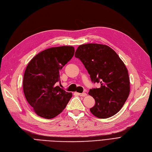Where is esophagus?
I'll list each match as a JSON object with an SVG mask.
<instances>
[{
    "label": "esophagus",
    "instance_id": "34e87169",
    "mask_svg": "<svg viewBox=\"0 0 152 152\" xmlns=\"http://www.w3.org/2000/svg\"><path fill=\"white\" fill-rule=\"evenodd\" d=\"M78 95H79V96H86V95H87V94H86V93H78Z\"/></svg>",
    "mask_w": 152,
    "mask_h": 152
}]
</instances>
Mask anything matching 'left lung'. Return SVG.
<instances>
[{"label": "left lung", "instance_id": "left-lung-1", "mask_svg": "<svg viewBox=\"0 0 152 152\" xmlns=\"http://www.w3.org/2000/svg\"><path fill=\"white\" fill-rule=\"evenodd\" d=\"M75 56L83 63L93 83L101 84L88 93L95 100L90 111L102 119L116 114L130 93L129 73L124 63L111 48L102 44L82 45Z\"/></svg>", "mask_w": 152, "mask_h": 152}]
</instances>
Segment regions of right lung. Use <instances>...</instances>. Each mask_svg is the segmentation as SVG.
Segmentation results:
<instances>
[{"label":"right lung","mask_w":152,"mask_h":152,"mask_svg":"<svg viewBox=\"0 0 152 152\" xmlns=\"http://www.w3.org/2000/svg\"><path fill=\"white\" fill-rule=\"evenodd\" d=\"M74 47H52L39 52L28 63L24 73L23 93L40 117L51 119L66 107L72 96L57 86L59 72L74 55Z\"/></svg>","instance_id":"add662e5"}]
</instances>
